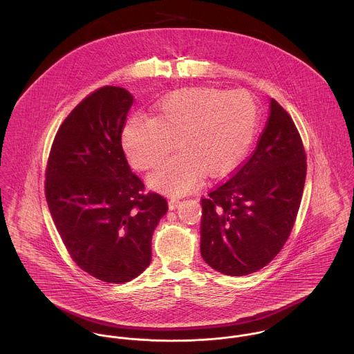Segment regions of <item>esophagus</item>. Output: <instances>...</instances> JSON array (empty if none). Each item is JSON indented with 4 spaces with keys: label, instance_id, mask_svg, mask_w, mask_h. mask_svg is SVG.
Listing matches in <instances>:
<instances>
[{
    "label": "esophagus",
    "instance_id": "obj_1",
    "mask_svg": "<svg viewBox=\"0 0 354 354\" xmlns=\"http://www.w3.org/2000/svg\"><path fill=\"white\" fill-rule=\"evenodd\" d=\"M178 205H180V201H177V199H170L169 201V208L170 209H176Z\"/></svg>",
    "mask_w": 354,
    "mask_h": 354
}]
</instances>
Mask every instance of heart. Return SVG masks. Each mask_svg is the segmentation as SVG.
Returning <instances> with one entry per match:
<instances>
[{
  "label": "heart",
  "instance_id": "obj_1",
  "mask_svg": "<svg viewBox=\"0 0 354 354\" xmlns=\"http://www.w3.org/2000/svg\"><path fill=\"white\" fill-rule=\"evenodd\" d=\"M256 129L257 107L250 94L201 87L160 100L155 118L131 117L121 142L140 170L158 166L176 142L178 153L152 171L149 183L162 192L184 195L201 184L204 173L212 178L232 173L250 150Z\"/></svg>",
  "mask_w": 354,
  "mask_h": 354
}]
</instances>
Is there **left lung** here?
Returning <instances> with one entry per match:
<instances>
[{"mask_svg":"<svg viewBox=\"0 0 354 354\" xmlns=\"http://www.w3.org/2000/svg\"><path fill=\"white\" fill-rule=\"evenodd\" d=\"M306 176L300 133L288 111L270 102V117L251 158L202 199L201 252L225 275L267 266L293 229Z\"/></svg>","mask_w":354,"mask_h":354,"instance_id":"1","label":"left lung"}]
</instances>
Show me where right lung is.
<instances>
[{
    "mask_svg": "<svg viewBox=\"0 0 354 354\" xmlns=\"http://www.w3.org/2000/svg\"><path fill=\"white\" fill-rule=\"evenodd\" d=\"M133 97L106 86L80 102L59 127L46 167V201L73 261L109 283H125L151 263L152 233L167 212L143 194L121 133Z\"/></svg>",
    "mask_w": 354,
    "mask_h": 354,
    "instance_id": "obj_1",
    "label": "right lung"
}]
</instances>
